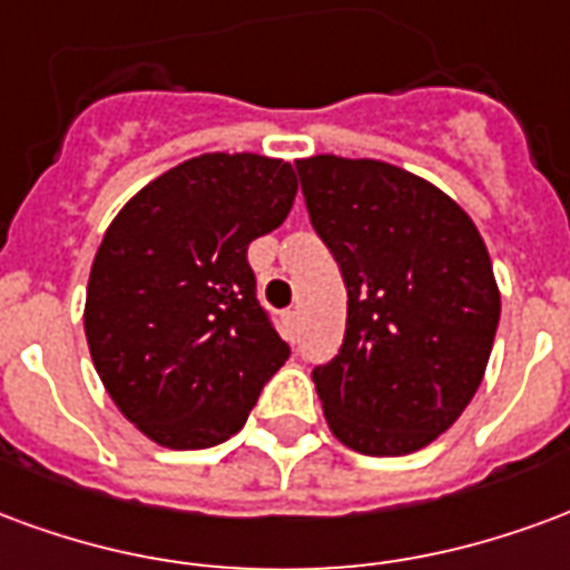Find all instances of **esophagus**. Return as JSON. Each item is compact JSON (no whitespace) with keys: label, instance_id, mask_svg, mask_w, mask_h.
I'll list each match as a JSON object with an SVG mask.
<instances>
[{"label":"esophagus","instance_id":"esophagus-1","mask_svg":"<svg viewBox=\"0 0 570 570\" xmlns=\"http://www.w3.org/2000/svg\"><path fill=\"white\" fill-rule=\"evenodd\" d=\"M297 309H288V313H285V331H288V336L291 340H294V336H297Z\"/></svg>","mask_w":570,"mask_h":570}]
</instances>
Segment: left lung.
I'll return each mask as SVG.
<instances>
[{"instance_id":"left-lung-1","label":"left lung","mask_w":570,"mask_h":570,"mask_svg":"<svg viewBox=\"0 0 570 570\" xmlns=\"http://www.w3.org/2000/svg\"><path fill=\"white\" fill-rule=\"evenodd\" d=\"M315 234L346 282V334L313 371L348 450L406 455L471 404L501 294L480 230L443 190L382 160H297Z\"/></svg>"}]
</instances>
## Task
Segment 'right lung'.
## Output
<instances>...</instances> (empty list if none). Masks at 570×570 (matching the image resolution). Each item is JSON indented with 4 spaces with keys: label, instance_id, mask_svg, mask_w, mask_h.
Returning <instances> with one entry per match:
<instances>
[{
    "label": "right lung",
    "instance_id": "1",
    "mask_svg": "<svg viewBox=\"0 0 570 570\" xmlns=\"http://www.w3.org/2000/svg\"><path fill=\"white\" fill-rule=\"evenodd\" d=\"M294 194L291 164L203 154L154 178L102 236L87 346L111 401L154 443L234 438L288 361L245 252L288 218Z\"/></svg>",
    "mask_w": 570,
    "mask_h": 570
}]
</instances>
